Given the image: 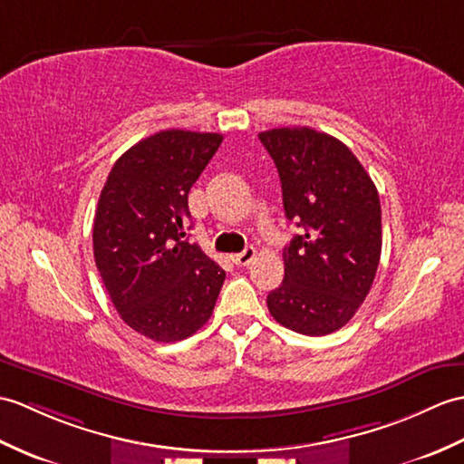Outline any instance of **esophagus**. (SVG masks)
Listing matches in <instances>:
<instances>
[{
  "label": "esophagus",
  "instance_id": "esophagus-1",
  "mask_svg": "<svg viewBox=\"0 0 464 464\" xmlns=\"http://www.w3.org/2000/svg\"><path fill=\"white\" fill-rule=\"evenodd\" d=\"M256 256V251L253 249V246H246L245 251H241V253H237V255H233L231 258H233V263L235 265H239V266H246L249 263H253V258Z\"/></svg>",
  "mask_w": 464,
  "mask_h": 464
}]
</instances>
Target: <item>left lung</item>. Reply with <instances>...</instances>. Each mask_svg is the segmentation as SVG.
Instances as JSON below:
<instances>
[{"label":"left lung","instance_id":"8db88e82","mask_svg":"<svg viewBox=\"0 0 464 464\" xmlns=\"http://www.w3.org/2000/svg\"><path fill=\"white\" fill-rule=\"evenodd\" d=\"M275 160L288 221L303 235L285 246V281L266 296L288 330L326 336L368 296L382 255V206L368 171L338 138L314 128L258 134Z\"/></svg>","mask_w":464,"mask_h":464}]
</instances>
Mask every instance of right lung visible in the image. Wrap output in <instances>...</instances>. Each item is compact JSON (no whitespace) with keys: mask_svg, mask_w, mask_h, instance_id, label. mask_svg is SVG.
<instances>
[{"mask_svg":"<svg viewBox=\"0 0 464 464\" xmlns=\"http://www.w3.org/2000/svg\"><path fill=\"white\" fill-rule=\"evenodd\" d=\"M221 134L161 130L116 160L92 225L94 263L128 326L178 342L209 320L223 268L186 239L188 193Z\"/></svg>","mask_w":464,"mask_h":464,"instance_id":"right-lung-1","label":"right lung"}]
</instances>
